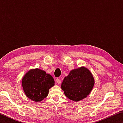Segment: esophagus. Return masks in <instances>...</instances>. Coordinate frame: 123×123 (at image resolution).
<instances>
[{
  "label": "esophagus",
  "mask_w": 123,
  "mask_h": 123,
  "mask_svg": "<svg viewBox=\"0 0 123 123\" xmlns=\"http://www.w3.org/2000/svg\"><path fill=\"white\" fill-rule=\"evenodd\" d=\"M56 82L57 83V84H60V83L61 82V79H59V78H57L56 79Z\"/></svg>",
  "instance_id": "esophagus-1"
}]
</instances>
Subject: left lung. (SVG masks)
Listing matches in <instances>:
<instances>
[{"label": "left lung", "instance_id": "8db88e82", "mask_svg": "<svg viewBox=\"0 0 123 123\" xmlns=\"http://www.w3.org/2000/svg\"><path fill=\"white\" fill-rule=\"evenodd\" d=\"M94 85L92 74L87 68L81 67L71 70L63 79L61 87L68 99L79 101L88 96Z\"/></svg>", "mask_w": 123, "mask_h": 123}]
</instances>
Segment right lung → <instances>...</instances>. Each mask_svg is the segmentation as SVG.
I'll return each instance as SVG.
<instances>
[{
    "instance_id": "obj_1",
    "label": "right lung",
    "mask_w": 123,
    "mask_h": 123,
    "mask_svg": "<svg viewBox=\"0 0 123 123\" xmlns=\"http://www.w3.org/2000/svg\"><path fill=\"white\" fill-rule=\"evenodd\" d=\"M54 84L55 81L51 75L38 68L28 71L22 81L25 94L28 98L35 102H40L46 98L49 89Z\"/></svg>"
}]
</instances>
